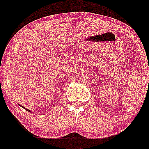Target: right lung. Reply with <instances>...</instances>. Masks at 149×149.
Returning <instances> with one entry per match:
<instances>
[{"label": "right lung", "mask_w": 149, "mask_h": 149, "mask_svg": "<svg viewBox=\"0 0 149 149\" xmlns=\"http://www.w3.org/2000/svg\"><path fill=\"white\" fill-rule=\"evenodd\" d=\"M23 107L24 109H25V110H27V111H28V112H30V110H28V109H26V108H24V107Z\"/></svg>", "instance_id": "obj_1"}]
</instances>
